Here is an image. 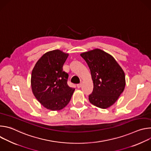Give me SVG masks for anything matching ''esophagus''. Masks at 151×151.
<instances>
[{
    "instance_id": "1",
    "label": "esophagus",
    "mask_w": 151,
    "mask_h": 151,
    "mask_svg": "<svg viewBox=\"0 0 151 151\" xmlns=\"http://www.w3.org/2000/svg\"><path fill=\"white\" fill-rule=\"evenodd\" d=\"M82 83H79V84H77V87H78V88H81V86H82Z\"/></svg>"
}]
</instances>
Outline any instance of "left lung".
Wrapping results in <instances>:
<instances>
[{"label":"left lung","instance_id":"left-lung-1","mask_svg":"<svg viewBox=\"0 0 151 151\" xmlns=\"http://www.w3.org/2000/svg\"><path fill=\"white\" fill-rule=\"evenodd\" d=\"M81 56L88 64L94 84L90 102L101 109L111 106L125 88L122 69L111 55L100 49L83 52Z\"/></svg>","mask_w":151,"mask_h":151}]
</instances>
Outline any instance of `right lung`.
Listing matches in <instances>:
<instances>
[{"instance_id":"right-lung-1","label":"right lung","mask_w":151,"mask_h":151,"mask_svg":"<svg viewBox=\"0 0 151 151\" xmlns=\"http://www.w3.org/2000/svg\"><path fill=\"white\" fill-rule=\"evenodd\" d=\"M68 55L59 50L47 52L37 61L32 70V92L47 109L58 111L64 108L75 91L68 85V73L63 71Z\"/></svg>"}]
</instances>
